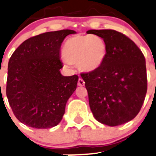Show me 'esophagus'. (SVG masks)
<instances>
[{"mask_svg":"<svg viewBox=\"0 0 156 156\" xmlns=\"http://www.w3.org/2000/svg\"><path fill=\"white\" fill-rule=\"evenodd\" d=\"M78 86H83L85 85V82H84V80H83V79H81V78H80L78 80Z\"/></svg>","mask_w":156,"mask_h":156,"instance_id":"34e87169","label":"esophagus"}]
</instances>
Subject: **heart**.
Instances as JSON below:
<instances>
[{"label": "heart", "mask_w": 156, "mask_h": 156, "mask_svg": "<svg viewBox=\"0 0 156 156\" xmlns=\"http://www.w3.org/2000/svg\"><path fill=\"white\" fill-rule=\"evenodd\" d=\"M62 54L67 65L77 64L80 70L91 72L104 63L107 54V44L98 35H76L66 41Z\"/></svg>", "instance_id": "b5f03b06"}]
</instances>
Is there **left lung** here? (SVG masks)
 <instances>
[{"instance_id":"obj_1","label":"left lung","mask_w":156,"mask_h":156,"mask_svg":"<svg viewBox=\"0 0 156 156\" xmlns=\"http://www.w3.org/2000/svg\"><path fill=\"white\" fill-rule=\"evenodd\" d=\"M107 44V54L98 70L81 73L96 120L116 126L132 120L147 91L146 60L131 39L115 30H89Z\"/></svg>"}]
</instances>
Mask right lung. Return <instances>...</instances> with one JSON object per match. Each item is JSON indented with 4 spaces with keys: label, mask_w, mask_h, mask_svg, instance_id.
Segmentation results:
<instances>
[{
    "label": "right lung",
    "mask_w": 156,
    "mask_h": 156,
    "mask_svg": "<svg viewBox=\"0 0 156 156\" xmlns=\"http://www.w3.org/2000/svg\"><path fill=\"white\" fill-rule=\"evenodd\" d=\"M73 30L46 32L24 41L8 63L6 93L17 119L37 129L56 126L79 76H64L60 48Z\"/></svg>",
    "instance_id": "right-lung-1"
}]
</instances>
